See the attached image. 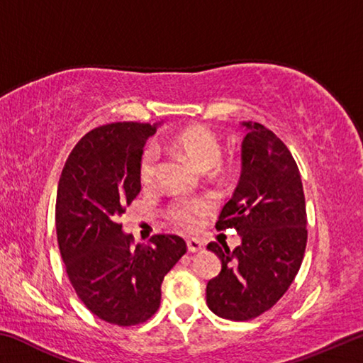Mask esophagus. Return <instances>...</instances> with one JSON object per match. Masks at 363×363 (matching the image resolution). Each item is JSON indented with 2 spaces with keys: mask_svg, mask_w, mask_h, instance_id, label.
Returning <instances> with one entry per match:
<instances>
[{
  "mask_svg": "<svg viewBox=\"0 0 363 363\" xmlns=\"http://www.w3.org/2000/svg\"><path fill=\"white\" fill-rule=\"evenodd\" d=\"M205 245L200 240H196V238H190V240H187V250L190 253H199V251H201Z\"/></svg>",
  "mask_w": 363,
  "mask_h": 363,
  "instance_id": "obj_1",
  "label": "esophagus"
}]
</instances>
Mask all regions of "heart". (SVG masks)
Here are the masks:
<instances>
[{
	"label": "heart",
	"mask_w": 363,
	"mask_h": 363,
	"mask_svg": "<svg viewBox=\"0 0 363 363\" xmlns=\"http://www.w3.org/2000/svg\"><path fill=\"white\" fill-rule=\"evenodd\" d=\"M174 149L187 155L195 167L201 171H210L219 163L223 147L219 138L205 126H190L176 133L171 139ZM160 152L155 145L145 147L139 160V179L143 186H152L158 174ZM206 201L200 199H179L168 210L171 223L186 230H195L208 213Z\"/></svg>",
	"instance_id": "heart-1"
}]
</instances>
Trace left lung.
Instances as JSON below:
<instances>
[{"mask_svg":"<svg viewBox=\"0 0 363 363\" xmlns=\"http://www.w3.org/2000/svg\"><path fill=\"white\" fill-rule=\"evenodd\" d=\"M242 174L224 205L218 230L235 229L242 243L230 251L211 242L223 267L206 285L214 314L243 322L269 311L293 284L307 243L303 182L288 147L259 123L243 121Z\"/></svg>","mask_w":363,"mask_h":363,"instance_id":"left-lung-1","label":"left lung"}]
</instances>
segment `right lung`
<instances>
[{"label":"right lung","mask_w":363,"mask_h":363,"mask_svg":"<svg viewBox=\"0 0 363 363\" xmlns=\"http://www.w3.org/2000/svg\"><path fill=\"white\" fill-rule=\"evenodd\" d=\"M158 125L96 128L73 147L59 179L56 232L67 275L94 315L120 327L155 314L164 275L187 251L186 242L169 233L134 245L118 223L140 192L139 160Z\"/></svg>","instance_id":"obj_1"}]
</instances>
